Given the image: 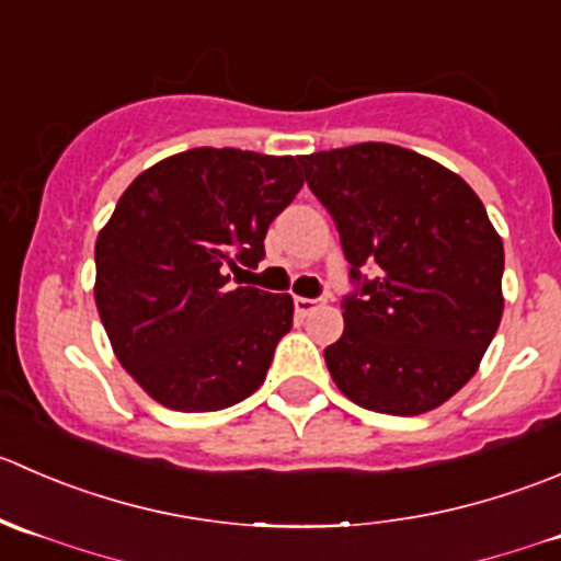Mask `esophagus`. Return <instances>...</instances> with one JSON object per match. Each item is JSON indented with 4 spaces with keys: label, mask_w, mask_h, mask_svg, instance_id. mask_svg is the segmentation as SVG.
<instances>
[{
    "label": "esophagus",
    "mask_w": 561,
    "mask_h": 561,
    "mask_svg": "<svg viewBox=\"0 0 561 561\" xmlns=\"http://www.w3.org/2000/svg\"><path fill=\"white\" fill-rule=\"evenodd\" d=\"M321 302H324V299H313V297H294V310H297L299 316H308V313H313V310L319 308Z\"/></svg>",
    "instance_id": "esophagus-1"
}]
</instances>
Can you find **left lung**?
I'll use <instances>...</instances> for the list:
<instances>
[{"mask_svg":"<svg viewBox=\"0 0 561 561\" xmlns=\"http://www.w3.org/2000/svg\"><path fill=\"white\" fill-rule=\"evenodd\" d=\"M299 163L352 264L343 335L324 348L337 390L396 417L442 407L474 376L502 321L504 248L485 207L461 176L396 144Z\"/></svg>","mask_w":561,"mask_h":561,"instance_id":"8db88e82","label":"left lung"}]
</instances>
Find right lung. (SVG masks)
<instances>
[{"mask_svg": "<svg viewBox=\"0 0 561 561\" xmlns=\"http://www.w3.org/2000/svg\"><path fill=\"white\" fill-rule=\"evenodd\" d=\"M299 187V158L198 147L122 193L94 245V302L122 368L158 403L218 412L262 387L294 302L231 273L262 262Z\"/></svg>", "mask_w": 561, "mask_h": 561, "instance_id": "obj_1", "label": "right lung"}]
</instances>
